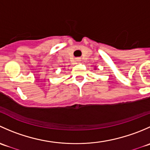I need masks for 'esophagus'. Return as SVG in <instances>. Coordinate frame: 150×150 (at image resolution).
I'll return each instance as SVG.
<instances>
[{"label": "esophagus", "mask_w": 150, "mask_h": 150, "mask_svg": "<svg viewBox=\"0 0 150 150\" xmlns=\"http://www.w3.org/2000/svg\"><path fill=\"white\" fill-rule=\"evenodd\" d=\"M77 61H78V62H81V59H80V58H78V59H77Z\"/></svg>", "instance_id": "obj_1"}]
</instances>
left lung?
Wrapping results in <instances>:
<instances>
[{
  "label": "left lung",
  "instance_id": "1",
  "mask_svg": "<svg viewBox=\"0 0 150 150\" xmlns=\"http://www.w3.org/2000/svg\"><path fill=\"white\" fill-rule=\"evenodd\" d=\"M95 69H96V68H95Z\"/></svg>",
  "mask_w": 150,
  "mask_h": 150
}]
</instances>
